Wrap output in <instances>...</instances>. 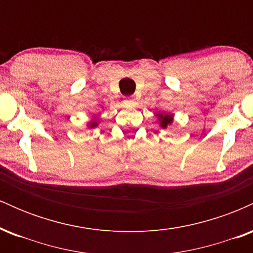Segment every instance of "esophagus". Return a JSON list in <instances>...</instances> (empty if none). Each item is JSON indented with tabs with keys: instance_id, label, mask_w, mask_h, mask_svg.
Here are the masks:
<instances>
[{
	"instance_id": "34e87169",
	"label": "esophagus",
	"mask_w": 253,
	"mask_h": 253,
	"mask_svg": "<svg viewBox=\"0 0 253 253\" xmlns=\"http://www.w3.org/2000/svg\"><path fill=\"white\" fill-rule=\"evenodd\" d=\"M124 102H125V104H126V106H134L135 101H134V98H133L132 96H128V97L125 98Z\"/></svg>"
}]
</instances>
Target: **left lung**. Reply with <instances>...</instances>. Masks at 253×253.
<instances>
[{"label": "left lung", "instance_id": "1", "mask_svg": "<svg viewBox=\"0 0 253 253\" xmlns=\"http://www.w3.org/2000/svg\"><path fill=\"white\" fill-rule=\"evenodd\" d=\"M158 120L161 123L162 128H167L168 125L172 123V115L170 114H158Z\"/></svg>", "mask_w": 253, "mask_h": 253}]
</instances>
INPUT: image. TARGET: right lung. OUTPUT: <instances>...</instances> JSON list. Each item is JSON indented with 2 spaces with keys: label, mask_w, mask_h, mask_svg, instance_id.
<instances>
[{
  "label": "right lung",
  "mask_w": 253,
  "mask_h": 253,
  "mask_svg": "<svg viewBox=\"0 0 253 253\" xmlns=\"http://www.w3.org/2000/svg\"><path fill=\"white\" fill-rule=\"evenodd\" d=\"M97 125H98L97 121H91V123L89 124V127H90V128H94V127H96Z\"/></svg>",
  "instance_id": "right-lung-1"
}]
</instances>
